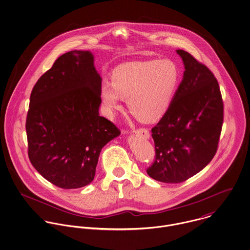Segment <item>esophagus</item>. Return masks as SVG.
Instances as JSON below:
<instances>
[{
	"instance_id": "esophagus-1",
	"label": "esophagus",
	"mask_w": 250,
	"mask_h": 250,
	"mask_svg": "<svg viewBox=\"0 0 250 250\" xmlns=\"http://www.w3.org/2000/svg\"><path fill=\"white\" fill-rule=\"evenodd\" d=\"M135 133L137 135H139V136H142V137H144V138H146V139H148L149 136H150V135H149V131H148L146 128H144V127L136 129V130H135Z\"/></svg>"
}]
</instances>
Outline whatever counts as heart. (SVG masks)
Instances as JSON below:
<instances>
[{
  "label": "heart",
  "mask_w": 250,
  "mask_h": 250,
  "mask_svg": "<svg viewBox=\"0 0 250 250\" xmlns=\"http://www.w3.org/2000/svg\"><path fill=\"white\" fill-rule=\"evenodd\" d=\"M112 83H103L100 95L108 115L122 109L127 100L130 112L144 122L166 113L180 83V69L168 59L125 62L112 72Z\"/></svg>",
  "instance_id": "heart-1"
}]
</instances>
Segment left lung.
I'll return each mask as SVG.
<instances>
[{
	"label": "left lung",
	"instance_id": "8db88e82",
	"mask_svg": "<svg viewBox=\"0 0 250 250\" xmlns=\"http://www.w3.org/2000/svg\"><path fill=\"white\" fill-rule=\"evenodd\" d=\"M185 64L172 103L152 127L155 159L146 169L156 181L179 184L205 168L218 149L224 102L211 70L178 49Z\"/></svg>",
	"mask_w": 250,
	"mask_h": 250
}]
</instances>
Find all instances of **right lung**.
Segmentation results:
<instances>
[{"instance_id":"right-lung-1","label":"right lung","mask_w":250,"mask_h":250,"mask_svg":"<svg viewBox=\"0 0 250 250\" xmlns=\"http://www.w3.org/2000/svg\"><path fill=\"white\" fill-rule=\"evenodd\" d=\"M101 86L93 55L72 50L58 58L31 91L25 122L28 157L58 188L90 184L102 148L121 133L99 115Z\"/></svg>"}]
</instances>
